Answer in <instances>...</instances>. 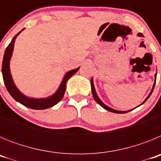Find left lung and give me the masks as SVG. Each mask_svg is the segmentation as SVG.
I'll list each match as a JSON object with an SVG mask.
<instances>
[{
    "label": "left lung",
    "instance_id": "left-lung-1",
    "mask_svg": "<svg viewBox=\"0 0 161 161\" xmlns=\"http://www.w3.org/2000/svg\"><path fill=\"white\" fill-rule=\"evenodd\" d=\"M137 36H139V37H144V36H143V34H142V33H139V34H138V35H137ZM156 74H157V73L155 74V81H154V84H153V89H152V91H151L150 93H149V94H148V96H147V98H146V99H145V100L143 101V102L142 104L144 103V102H146V101H147V99H148L149 97L151 96V94L153 93V89H154V87H155V85H156ZM90 83H91V88H92V93H93V98H94V100L96 101V102H97V103L99 104V105H100V106H102V108H104V109H106V110H108V111L113 112V113H116V114H125V113H126V112H129V111H130V110H132V109H130V110H126V111H121V110H117V109H113V108H111V107H109V106H106V104H104L103 102H102V101L101 100L100 98H99V97L97 96V94L96 89H95L94 85H93V77H92V79H91ZM142 104H141V105H142ZM141 105H139V106H141ZM137 107H138V106H137Z\"/></svg>",
    "mask_w": 161,
    "mask_h": 161
}]
</instances>
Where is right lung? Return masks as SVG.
<instances>
[{
	"label": "right lung",
	"mask_w": 161,
	"mask_h": 161,
	"mask_svg": "<svg viewBox=\"0 0 161 161\" xmlns=\"http://www.w3.org/2000/svg\"><path fill=\"white\" fill-rule=\"evenodd\" d=\"M24 31L22 29V31L17 34L11 40V42L8 44L5 49V54H4V57H3L2 62V76L3 80H4V83L5 85L7 90L9 93V94L12 96L14 100L17 101L18 102L21 103L22 105L25 106V107L31 108L33 109H48L50 107H52L55 105L60 102L64 95L65 89H66V84L68 80L70 79L71 76H72L74 74L76 73L80 69V67L75 69L70 70L69 72H66L64 76L60 85L57 90L55 91V93L51 96L47 97H41V98H35L31 97L25 96L24 93H22L18 87L16 86L14 83V80H13L12 75H11L10 68H9V64H10V59L13 55V52H14V42L16 40L17 37L19 35V34Z\"/></svg>",
	"instance_id": "add662e5"
}]
</instances>
